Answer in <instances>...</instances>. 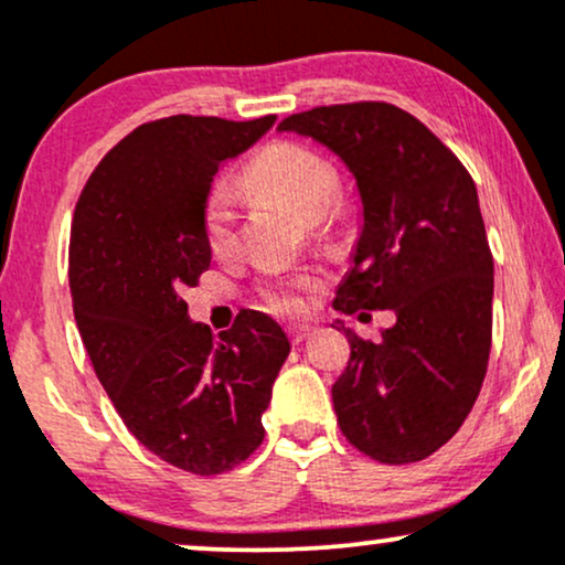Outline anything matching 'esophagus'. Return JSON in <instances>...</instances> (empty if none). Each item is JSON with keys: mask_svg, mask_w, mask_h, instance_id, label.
<instances>
[{"mask_svg": "<svg viewBox=\"0 0 565 565\" xmlns=\"http://www.w3.org/2000/svg\"><path fill=\"white\" fill-rule=\"evenodd\" d=\"M310 334H313V327H308V323H291V327H289V340L291 342L308 340Z\"/></svg>", "mask_w": 565, "mask_h": 565, "instance_id": "34e87169", "label": "esophagus"}]
</instances>
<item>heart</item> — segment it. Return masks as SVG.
<instances>
[{"label": "heart", "instance_id": "obj_1", "mask_svg": "<svg viewBox=\"0 0 565 565\" xmlns=\"http://www.w3.org/2000/svg\"><path fill=\"white\" fill-rule=\"evenodd\" d=\"M246 183L257 191L268 193L287 204L305 223H316L332 210L340 178L332 161L310 148L297 142H274L257 153L246 170ZM236 223H238V196L228 183H217L204 201V236L215 255H225L236 246ZM310 278L302 276L297 281L278 284L268 289L270 308L281 313H297L302 310L300 289L308 287Z\"/></svg>", "mask_w": 565, "mask_h": 565}]
</instances>
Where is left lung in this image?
Listing matches in <instances>:
<instances>
[{
	"instance_id": "obj_1",
	"label": "left lung",
	"mask_w": 565,
	"mask_h": 565,
	"mask_svg": "<svg viewBox=\"0 0 565 565\" xmlns=\"http://www.w3.org/2000/svg\"><path fill=\"white\" fill-rule=\"evenodd\" d=\"M278 132L321 142L359 188V242L334 308L395 310L377 340L337 321L350 340L332 385L337 423L372 459L419 462L462 427L489 364L494 260L476 183L423 121L391 103L310 108Z\"/></svg>"
}]
</instances>
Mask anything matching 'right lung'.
I'll use <instances>...</instances> for the list:
<instances>
[{
    "label": "right lung",
    "mask_w": 565,
    "mask_h": 565,
    "mask_svg": "<svg viewBox=\"0 0 565 565\" xmlns=\"http://www.w3.org/2000/svg\"><path fill=\"white\" fill-rule=\"evenodd\" d=\"M274 121H148L103 157L76 201L68 281L97 380L129 433L193 476L233 470L263 444V412L291 350L260 310L215 340L180 297L212 263V180Z\"/></svg>",
    "instance_id": "add662e5"
}]
</instances>
